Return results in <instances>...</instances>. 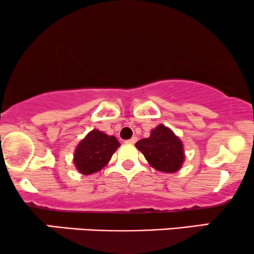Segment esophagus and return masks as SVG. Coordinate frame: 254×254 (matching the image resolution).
<instances>
[{"label": "esophagus", "mask_w": 254, "mask_h": 254, "mask_svg": "<svg viewBox=\"0 0 254 254\" xmlns=\"http://www.w3.org/2000/svg\"><path fill=\"white\" fill-rule=\"evenodd\" d=\"M136 140H137V137L136 136H133V137H130L129 140H127V143H130V145H133V143H135L136 142Z\"/></svg>", "instance_id": "1"}]
</instances>
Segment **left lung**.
I'll use <instances>...</instances> for the list:
<instances>
[{"label":"left lung","instance_id":"8db88e82","mask_svg":"<svg viewBox=\"0 0 254 254\" xmlns=\"http://www.w3.org/2000/svg\"><path fill=\"white\" fill-rule=\"evenodd\" d=\"M135 146L148 164L159 172L174 173L180 170L185 161L183 142L164 125L156 126L149 137L139 140Z\"/></svg>","mask_w":254,"mask_h":254}]
</instances>
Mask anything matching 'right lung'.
<instances>
[{"label": "right lung", "instance_id": "add662e5", "mask_svg": "<svg viewBox=\"0 0 254 254\" xmlns=\"http://www.w3.org/2000/svg\"><path fill=\"white\" fill-rule=\"evenodd\" d=\"M120 147L115 136H109L98 129H93L81 140L74 152V165L83 175L101 171Z\"/></svg>", "mask_w": 254, "mask_h": 254}]
</instances>
